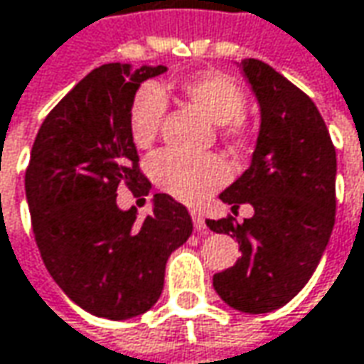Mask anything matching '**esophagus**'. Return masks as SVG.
Masks as SVG:
<instances>
[{"label":"esophagus","mask_w":364,"mask_h":364,"mask_svg":"<svg viewBox=\"0 0 364 364\" xmlns=\"http://www.w3.org/2000/svg\"><path fill=\"white\" fill-rule=\"evenodd\" d=\"M191 218H193V225L197 232H203L205 230V218L199 209H191Z\"/></svg>","instance_id":"34e87169"}]
</instances>
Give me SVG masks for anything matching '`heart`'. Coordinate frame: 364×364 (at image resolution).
I'll return each mask as SVG.
<instances>
[{"mask_svg":"<svg viewBox=\"0 0 364 364\" xmlns=\"http://www.w3.org/2000/svg\"><path fill=\"white\" fill-rule=\"evenodd\" d=\"M183 98L220 124L221 136L232 144H244L250 124L244 119L245 95L242 86L223 72H201L179 84ZM167 100L155 84H143L129 107V132L132 143L146 149L155 143L165 119ZM149 171L153 181L173 197L197 203L228 181L230 169L218 155L187 157L177 151H159L151 157Z\"/></svg>","mask_w":364,"mask_h":364,"instance_id":"obj_1","label":"heart"}]
</instances>
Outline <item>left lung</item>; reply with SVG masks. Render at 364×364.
<instances>
[{
	"mask_svg": "<svg viewBox=\"0 0 364 364\" xmlns=\"http://www.w3.org/2000/svg\"><path fill=\"white\" fill-rule=\"evenodd\" d=\"M262 110L252 165L220 199L228 215L207 220L237 240L242 257L213 276L220 298L240 312L264 314L288 304L310 280L326 250L336 211V151L316 105L280 72L256 58L242 60Z\"/></svg>",
	"mask_w": 364,
	"mask_h": 364,
	"instance_id": "left-lung-1",
	"label": "left lung"
}]
</instances>
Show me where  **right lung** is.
Returning <instances> with one entry per match:
<instances>
[{
    "instance_id": "1",
    "label": "right lung",
    "mask_w": 364,
    "mask_h": 364,
    "mask_svg": "<svg viewBox=\"0 0 364 364\" xmlns=\"http://www.w3.org/2000/svg\"><path fill=\"white\" fill-rule=\"evenodd\" d=\"M165 66L105 64L84 76L42 122L26 169L38 250L54 282L86 312L127 320L159 300L171 252L193 232L187 207L157 193L153 213L117 205V189L149 195L129 132L141 82Z\"/></svg>"
}]
</instances>
